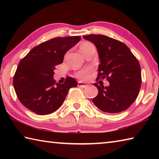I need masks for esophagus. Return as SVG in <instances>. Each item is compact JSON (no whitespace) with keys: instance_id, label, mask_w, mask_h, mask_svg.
<instances>
[{"instance_id":"34e87169","label":"esophagus","mask_w":159,"mask_h":159,"mask_svg":"<svg viewBox=\"0 0 159 159\" xmlns=\"http://www.w3.org/2000/svg\"><path fill=\"white\" fill-rule=\"evenodd\" d=\"M78 86H80V87L85 88V87H86V86H88V85L86 84V83H85L79 82V83H78Z\"/></svg>"}]
</instances>
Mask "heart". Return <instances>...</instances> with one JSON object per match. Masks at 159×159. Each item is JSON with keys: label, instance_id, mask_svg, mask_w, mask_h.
<instances>
[{"label": "heart", "instance_id": "b5f03b06", "mask_svg": "<svg viewBox=\"0 0 159 159\" xmlns=\"http://www.w3.org/2000/svg\"><path fill=\"white\" fill-rule=\"evenodd\" d=\"M91 45L92 44L89 43H84L81 44L80 46V51L82 52L83 50L85 49L86 48H88V46H90V45ZM91 73H92V69L87 68V69L81 70V71L78 72V73L76 74V76L79 78L80 80H87L90 78Z\"/></svg>", "mask_w": 159, "mask_h": 159}]
</instances>
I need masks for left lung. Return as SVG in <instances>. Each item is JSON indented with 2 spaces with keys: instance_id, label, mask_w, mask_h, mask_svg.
<instances>
[{
  "instance_id": "8db88e82",
  "label": "left lung",
  "mask_w": 159,
  "mask_h": 159,
  "mask_svg": "<svg viewBox=\"0 0 159 159\" xmlns=\"http://www.w3.org/2000/svg\"><path fill=\"white\" fill-rule=\"evenodd\" d=\"M95 45L100 64L98 77L106 79L109 85L93 83L98 95L93 99L101 111L116 114L125 111L137 99L142 82L139 61L127 45L104 35L83 36Z\"/></svg>"
}]
</instances>
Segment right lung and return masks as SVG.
I'll use <instances>...</instances> for the list:
<instances>
[{"label":"right lung","instance_id":"add662e5","mask_svg":"<svg viewBox=\"0 0 159 159\" xmlns=\"http://www.w3.org/2000/svg\"><path fill=\"white\" fill-rule=\"evenodd\" d=\"M80 36L59 37L34 48L20 61L13 79L17 96L26 108L39 115H46L61 107L70 88L78 83L67 77L62 84L53 79L55 66L80 41Z\"/></svg>","mask_w":159,"mask_h":159}]
</instances>
